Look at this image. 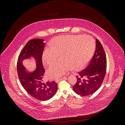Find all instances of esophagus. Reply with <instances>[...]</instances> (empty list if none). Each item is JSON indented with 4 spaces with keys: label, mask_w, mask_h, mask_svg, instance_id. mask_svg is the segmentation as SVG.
<instances>
[{
    "label": "esophagus",
    "mask_w": 125,
    "mask_h": 125,
    "mask_svg": "<svg viewBox=\"0 0 125 125\" xmlns=\"http://www.w3.org/2000/svg\"><path fill=\"white\" fill-rule=\"evenodd\" d=\"M67 78L66 77H62V78H60V79H56V82H59V81H60V80H62V79H66Z\"/></svg>",
    "instance_id": "1"
}]
</instances>
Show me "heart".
I'll list each match as a JSON object with an SVG mask.
<instances>
[{"label": "heart", "instance_id": "heart-1", "mask_svg": "<svg viewBox=\"0 0 125 125\" xmlns=\"http://www.w3.org/2000/svg\"><path fill=\"white\" fill-rule=\"evenodd\" d=\"M95 50V42L90 36L66 35L56 37L52 40L51 47H46L42 60L50 66L60 57L61 60L49 68L47 74L51 79L58 78L71 68L79 70L83 68L92 58Z\"/></svg>", "mask_w": 125, "mask_h": 125}]
</instances>
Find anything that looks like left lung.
Here are the masks:
<instances>
[{
    "instance_id": "8db88e82",
    "label": "left lung",
    "mask_w": 125,
    "mask_h": 125,
    "mask_svg": "<svg viewBox=\"0 0 125 125\" xmlns=\"http://www.w3.org/2000/svg\"><path fill=\"white\" fill-rule=\"evenodd\" d=\"M106 66V57L104 48L96 39L95 52L88 67L78 73L76 83L73 86L74 92L82 96L95 93L103 83Z\"/></svg>"
}]
</instances>
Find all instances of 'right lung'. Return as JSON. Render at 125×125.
<instances>
[{
	"instance_id": "right-lung-1",
	"label": "right lung",
	"mask_w": 125,
	"mask_h": 125,
	"mask_svg": "<svg viewBox=\"0 0 125 125\" xmlns=\"http://www.w3.org/2000/svg\"><path fill=\"white\" fill-rule=\"evenodd\" d=\"M43 39L29 41L20 52L17 62L18 77L22 86L30 95L40 101H47L56 94L58 84L54 81H43L45 69L43 66L42 55L45 43ZM33 57L36 62V69L32 72L26 71L23 61Z\"/></svg>"
}]
</instances>
